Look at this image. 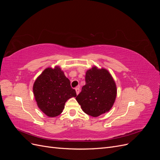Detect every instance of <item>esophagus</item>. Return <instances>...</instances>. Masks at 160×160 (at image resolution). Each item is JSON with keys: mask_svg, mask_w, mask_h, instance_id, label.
<instances>
[{"mask_svg": "<svg viewBox=\"0 0 160 160\" xmlns=\"http://www.w3.org/2000/svg\"><path fill=\"white\" fill-rule=\"evenodd\" d=\"M75 91H76V93L77 95H78L79 93V91H80V89H79V87H77V88H75Z\"/></svg>", "mask_w": 160, "mask_h": 160, "instance_id": "esophagus-1", "label": "esophagus"}]
</instances>
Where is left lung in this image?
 Masks as SVG:
<instances>
[{"instance_id":"1","label":"left lung","mask_w":160,"mask_h":160,"mask_svg":"<svg viewBox=\"0 0 160 160\" xmlns=\"http://www.w3.org/2000/svg\"><path fill=\"white\" fill-rule=\"evenodd\" d=\"M116 95V85L108 71L93 67L86 72L85 85L76 100L85 113L98 117L112 108Z\"/></svg>"}]
</instances>
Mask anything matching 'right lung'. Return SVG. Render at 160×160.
<instances>
[{"label": "right lung", "instance_id": "1", "mask_svg": "<svg viewBox=\"0 0 160 160\" xmlns=\"http://www.w3.org/2000/svg\"><path fill=\"white\" fill-rule=\"evenodd\" d=\"M33 93L38 107L51 118L61 114L66 101L77 96L69 79L59 67L43 71L33 85Z\"/></svg>", "mask_w": 160, "mask_h": 160}]
</instances>
